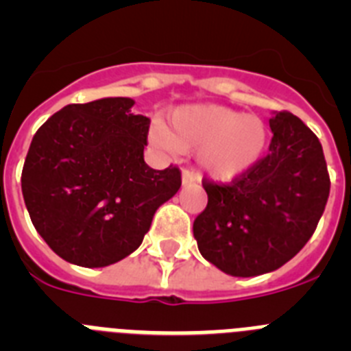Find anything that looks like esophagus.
<instances>
[{"label": "esophagus", "instance_id": "34e87169", "mask_svg": "<svg viewBox=\"0 0 351 351\" xmlns=\"http://www.w3.org/2000/svg\"><path fill=\"white\" fill-rule=\"evenodd\" d=\"M198 178L195 176V173H191L190 170H182V176H181V182L182 186H190L193 184V182H197Z\"/></svg>", "mask_w": 351, "mask_h": 351}]
</instances>
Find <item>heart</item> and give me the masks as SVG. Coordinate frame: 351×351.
Here are the masks:
<instances>
[{"mask_svg": "<svg viewBox=\"0 0 351 351\" xmlns=\"http://www.w3.org/2000/svg\"><path fill=\"white\" fill-rule=\"evenodd\" d=\"M149 137L167 153L195 151L207 178L232 182L258 165L269 145V126L260 116L216 104L181 105L169 116V128L154 126Z\"/></svg>", "mask_w": 351, "mask_h": 351, "instance_id": "b5f03b06", "label": "heart"}]
</instances>
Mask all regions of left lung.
<instances>
[{
	"label": "left lung",
	"mask_w": 351,
	"mask_h": 351,
	"mask_svg": "<svg viewBox=\"0 0 351 351\" xmlns=\"http://www.w3.org/2000/svg\"><path fill=\"white\" fill-rule=\"evenodd\" d=\"M269 154L232 184L204 181L207 207L193 223L200 255L235 278L267 274L311 239L330 179L315 133L290 112H272Z\"/></svg>",
	"instance_id": "1"
}]
</instances>
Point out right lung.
Here are the masks:
<instances>
[{"mask_svg":"<svg viewBox=\"0 0 351 351\" xmlns=\"http://www.w3.org/2000/svg\"><path fill=\"white\" fill-rule=\"evenodd\" d=\"M132 98L66 105L35 133L23 169L31 221L56 255L107 267L132 255L154 213L178 193V167L144 161L149 117Z\"/></svg>","mask_w":351,"mask_h":351,"instance_id":"right-lung-1","label":"right lung"}]
</instances>
